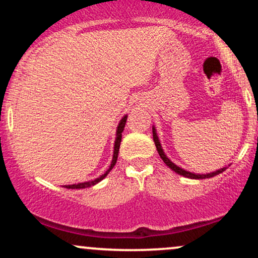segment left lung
Returning a JSON list of instances; mask_svg holds the SVG:
<instances>
[{
	"label": "left lung",
	"mask_w": 258,
	"mask_h": 258,
	"mask_svg": "<svg viewBox=\"0 0 258 258\" xmlns=\"http://www.w3.org/2000/svg\"><path fill=\"white\" fill-rule=\"evenodd\" d=\"M153 138H154V143H155V147L156 149H158V153L160 155V158L162 159V161L165 162V164L167 165L168 167L171 168V170L174 171L176 173L180 174V176L183 177H186V178H193V179H205V178H211V177H215L217 176V174H220L223 172L224 170H226L227 167H223V168H220V170L215 171V172H211V173H204V174H200V173H194V172H189V171H185L183 170V168H180L179 166H177L176 164H173L172 161H171L170 159L167 158L166 154L164 153V150H162V147L161 144H160V141H159V137L158 135H156V128L153 126Z\"/></svg>",
	"instance_id": "8db88e82"
}]
</instances>
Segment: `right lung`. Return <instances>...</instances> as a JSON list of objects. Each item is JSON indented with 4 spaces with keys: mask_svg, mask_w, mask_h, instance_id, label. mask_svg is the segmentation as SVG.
I'll list each match as a JSON object with an SVG mask.
<instances>
[{
    "mask_svg": "<svg viewBox=\"0 0 258 258\" xmlns=\"http://www.w3.org/2000/svg\"><path fill=\"white\" fill-rule=\"evenodd\" d=\"M126 120H127V115H125V116H123L122 119L120 120L119 126H117V130H116V138H115V144H114V154H112V160H111L110 166H109L108 170H106V172H105L104 174H102V176H100V177H98V178H96V179H93V180H88V182H84V183H78V184L64 185L65 188H68V189H84V188H90V186L97 184V183H99L100 180H102L103 178H105L106 174L110 172V171L112 170V167H114L115 164H116L117 155H119L120 144H121V138H122V131H123V128H125Z\"/></svg>",
    "mask_w": 258,
    "mask_h": 258,
    "instance_id": "right-lung-1",
    "label": "right lung"
}]
</instances>
